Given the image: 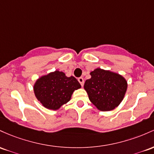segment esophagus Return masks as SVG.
Returning <instances> with one entry per match:
<instances>
[{"instance_id":"1","label":"esophagus","mask_w":154,"mask_h":154,"mask_svg":"<svg viewBox=\"0 0 154 154\" xmlns=\"http://www.w3.org/2000/svg\"><path fill=\"white\" fill-rule=\"evenodd\" d=\"M78 81H79V82L80 83L81 85H82V86H84V79H83L82 77L79 78V79H78Z\"/></svg>"}]
</instances>
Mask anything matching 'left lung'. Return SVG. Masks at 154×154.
Returning <instances> with one entry per match:
<instances>
[{"label":"left lung","mask_w":154,"mask_h":154,"mask_svg":"<svg viewBox=\"0 0 154 154\" xmlns=\"http://www.w3.org/2000/svg\"><path fill=\"white\" fill-rule=\"evenodd\" d=\"M84 84L89 100L102 111L113 110L123 100L127 81L119 74L97 68Z\"/></svg>","instance_id":"1"}]
</instances>
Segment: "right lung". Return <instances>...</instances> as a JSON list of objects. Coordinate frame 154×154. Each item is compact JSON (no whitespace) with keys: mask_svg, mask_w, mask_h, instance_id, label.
Here are the masks:
<instances>
[{"mask_svg":"<svg viewBox=\"0 0 154 154\" xmlns=\"http://www.w3.org/2000/svg\"><path fill=\"white\" fill-rule=\"evenodd\" d=\"M79 88L81 84L75 77H67L64 72L56 70L40 78L34 85V92L45 108L57 110Z\"/></svg>","mask_w":154,"mask_h":154,"instance_id":"add662e5","label":"right lung"}]
</instances>
